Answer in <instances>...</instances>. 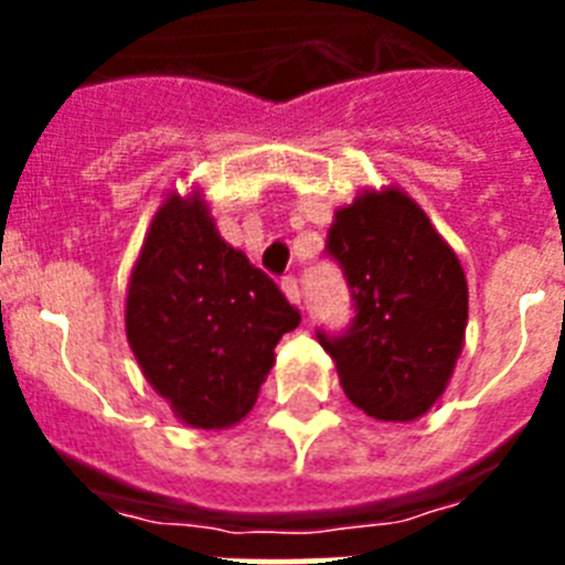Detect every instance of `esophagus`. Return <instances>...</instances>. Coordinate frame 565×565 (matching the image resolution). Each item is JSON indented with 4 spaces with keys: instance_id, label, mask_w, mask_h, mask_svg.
Listing matches in <instances>:
<instances>
[{
    "instance_id": "esophagus-1",
    "label": "esophagus",
    "mask_w": 565,
    "mask_h": 565,
    "mask_svg": "<svg viewBox=\"0 0 565 565\" xmlns=\"http://www.w3.org/2000/svg\"><path fill=\"white\" fill-rule=\"evenodd\" d=\"M281 290H284V296L292 301V305H301V287H299V281H296V275H284Z\"/></svg>"
}]
</instances>
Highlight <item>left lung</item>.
Returning a JSON list of instances; mask_svg holds the SVG:
<instances>
[{"instance_id":"8db88e82","label":"left lung","mask_w":565,"mask_h":565,"mask_svg":"<svg viewBox=\"0 0 565 565\" xmlns=\"http://www.w3.org/2000/svg\"><path fill=\"white\" fill-rule=\"evenodd\" d=\"M326 252L343 269L354 319L317 337L349 402L366 416L411 422L446 390L463 349V266L402 190H366L337 211Z\"/></svg>"}]
</instances>
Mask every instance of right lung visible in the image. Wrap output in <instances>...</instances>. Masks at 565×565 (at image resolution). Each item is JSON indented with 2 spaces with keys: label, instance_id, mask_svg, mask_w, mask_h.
Returning a JSON list of instances; mask_svg holds the SVG:
<instances>
[{
  "label": "right lung",
  "instance_id": "right-lung-1",
  "mask_svg": "<svg viewBox=\"0 0 565 565\" xmlns=\"http://www.w3.org/2000/svg\"><path fill=\"white\" fill-rule=\"evenodd\" d=\"M299 322L278 284L216 234L199 195L163 202L128 281L126 331L181 422L211 430L243 419Z\"/></svg>",
  "mask_w": 565,
  "mask_h": 565
}]
</instances>
